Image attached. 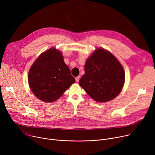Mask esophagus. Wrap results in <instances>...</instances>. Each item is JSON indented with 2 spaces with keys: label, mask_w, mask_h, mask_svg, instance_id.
<instances>
[{
  "label": "esophagus",
  "mask_w": 155,
  "mask_h": 155,
  "mask_svg": "<svg viewBox=\"0 0 155 155\" xmlns=\"http://www.w3.org/2000/svg\"><path fill=\"white\" fill-rule=\"evenodd\" d=\"M80 77H77L76 78H75V80H76V81L78 83V81H79V80H80Z\"/></svg>",
  "instance_id": "esophagus-1"
}]
</instances>
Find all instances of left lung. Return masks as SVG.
Listing matches in <instances>:
<instances>
[{"mask_svg":"<svg viewBox=\"0 0 155 155\" xmlns=\"http://www.w3.org/2000/svg\"><path fill=\"white\" fill-rule=\"evenodd\" d=\"M124 82L125 72L120 62L111 52L99 48L87 59L85 74L78 84L93 100L105 103L119 95Z\"/></svg>","mask_w":155,"mask_h":155,"instance_id":"8db88e82","label":"left lung"}]
</instances>
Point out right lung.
Instances as JSON below:
<instances>
[{"label":"right lung","mask_w":155,"mask_h":155,"mask_svg":"<svg viewBox=\"0 0 155 155\" xmlns=\"http://www.w3.org/2000/svg\"><path fill=\"white\" fill-rule=\"evenodd\" d=\"M28 80L35 96L46 103L58 100L75 81L61 51L53 48L41 53L34 62Z\"/></svg>","instance_id":"add662e5"}]
</instances>
